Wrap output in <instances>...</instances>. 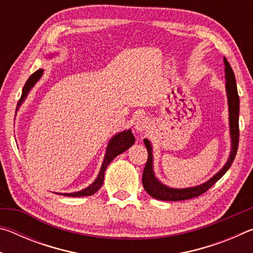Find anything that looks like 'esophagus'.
I'll list each match as a JSON object with an SVG mask.
<instances>
[{
	"label": "esophagus",
	"instance_id": "1",
	"mask_svg": "<svg viewBox=\"0 0 253 253\" xmlns=\"http://www.w3.org/2000/svg\"><path fill=\"white\" fill-rule=\"evenodd\" d=\"M149 128V122L146 117H140L135 123V129L139 132L146 131Z\"/></svg>",
	"mask_w": 253,
	"mask_h": 253
}]
</instances>
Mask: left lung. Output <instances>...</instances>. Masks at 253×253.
Returning <instances> with one entry per match:
<instances>
[{"label": "left lung", "instance_id": "8db88e82", "mask_svg": "<svg viewBox=\"0 0 253 253\" xmlns=\"http://www.w3.org/2000/svg\"><path fill=\"white\" fill-rule=\"evenodd\" d=\"M225 66V90L228 96L229 105V124H230V136H231V152L230 156L226 161L225 165L217 172L213 177H211L203 184L193 187L186 188H173L164 185L156 178L153 169V148L148 139H144V144L147 148L148 157L145 164L143 172V186L147 193L153 196L154 199L162 201H184L188 199H193L200 196L207 192L210 187L213 186L219 179L226 173L234 161L237 155L238 145H239V108L240 99L238 95L237 83L233 74L232 68L225 58L223 59Z\"/></svg>", "mask_w": 253, "mask_h": 253}]
</instances>
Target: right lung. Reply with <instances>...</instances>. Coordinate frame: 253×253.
Masks as SVG:
<instances>
[{"mask_svg":"<svg viewBox=\"0 0 253 253\" xmlns=\"http://www.w3.org/2000/svg\"><path fill=\"white\" fill-rule=\"evenodd\" d=\"M42 75H43V69H39L29 77V79L27 80V83H25L23 87L22 95H21V98L18 102V108L22 105V102L29 95L30 90H31L33 85L39 81ZM134 143H135V137L132 135L130 129L118 132V134L115 135L113 138H110L109 140L108 146H107V149H106L104 162H102L101 168L99 170V174H98V176L95 181H93V183L90 184L88 187L84 188V190L74 192V193H57V194H61L65 196H72V198H80V196H89V195L95 194L96 192L101 187L102 183H104V176H105L107 166L110 164V162L113 161L115 157L119 155V154L125 152L126 149L129 148Z\"/></svg>","mask_w":253,"mask_h":253,"instance_id":"right-lung-1","label":"right lung"}]
</instances>
